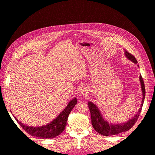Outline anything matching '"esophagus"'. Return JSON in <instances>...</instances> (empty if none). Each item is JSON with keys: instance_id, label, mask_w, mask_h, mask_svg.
I'll list each match as a JSON object with an SVG mask.
<instances>
[{"instance_id": "1", "label": "esophagus", "mask_w": 155, "mask_h": 155, "mask_svg": "<svg viewBox=\"0 0 155 155\" xmlns=\"http://www.w3.org/2000/svg\"><path fill=\"white\" fill-rule=\"evenodd\" d=\"M87 90L84 88V89H82V90H81V92H80V94L82 96H87Z\"/></svg>"}]
</instances>
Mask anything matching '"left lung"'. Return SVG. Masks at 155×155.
<instances>
[{"mask_svg": "<svg viewBox=\"0 0 155 155\" xmlns=\"http://www.w3.org/2000/svg\"><path fill=\"white\" fill-rule=\"evenodd\" d=\"M124 54L126 58L128 60L132 61L135 64L137 63V61L136 58L130 53H129L127 51L124 50ZM139 68V66H137ZM140 82L141 84V92H142V100L141 103L140 104V107L138 109L137 113L129 120L124 123L120 124H114L112 122H109L106 120L105 118L103 117V115L101 113V110L99 109L97 105L94 104L93 102L89 101L88 106L90 110L91 115V122L92 125L93 126L94 129L96 132L104 136H109V135H115L118 134H120L124 132L129 130L132 128L134 125L137 122V119L140 114L143 104L145 97V87L143 79L141 75H140Z\"/></svg>", "mask_w": 155, "mask_h": 155, "instance_id": "obj_1", "label": "left lung"}]
</instances>
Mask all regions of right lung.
Instances as JSON below:
<instances>
[{"mask_svg": "<svg viewBox=\"0 0 155 155\" xmlns=\"http://www.w3.org/2000/svg\"><path fill=\"white\" fill-rule=\"evenodd\" d=\"M76 104L77 99L76 97H74L69 102L64 110H62L60 114H59V115L55 118H54L51 122L47 124L46 125L39 127H31L27 125L26 124L20 122L17 117H15L12 113H11L21 128L25 130V132H27L28 134L33 137L41 138H53L61 134L64 130L68 115L74 107Z\"/></svg>", "mask_w": 155, "mask_h": 155, "instance_id": "right-lung-1", "label": "right lung"}]
</instances>
